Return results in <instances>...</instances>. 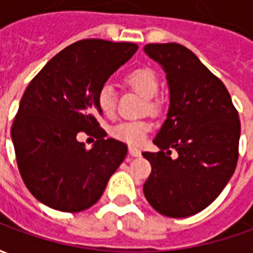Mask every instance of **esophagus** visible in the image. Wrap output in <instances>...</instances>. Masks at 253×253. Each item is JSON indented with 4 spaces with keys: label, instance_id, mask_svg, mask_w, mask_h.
<instances>
[{
    "label": "esophagus",
    "instance_id": "obj_1",
    "mask_svg": "<svg viewBox=\"0 0 253 253\" xmlns=\"http://www.w3.org/2000/svg\"><path fill=\"white\" fill-rule=\"evenodd\" d=\"M128 153L131 154V156H134V157H138V156H141V150L138 148H135V146H130V148H128Z\"/></svg>",
    "mask_w": 253,
    "mask_h": 253
}]
</instances>
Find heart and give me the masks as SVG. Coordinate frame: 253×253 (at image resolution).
Listing matches in <instances>:
<instances>
[{
    "mask_svg": "<svg viewBox=\"0 0 253 253\" xmlns=\"http://www.w3.org/2000/svg\"><path fill=\"white\" fill-rule=\"evenodd\" d=\"M126 84L148 100V110L150 112L156 111V104L152 101V99L159 93L160 81L152 69L141 67L137 70H132L130 74H127ZM97 104L100 110L103 111V114L108 116L112 115L116 108L115 89L108 84L103 85L97 93ZM150 128L152 126L146 121H123L111 127L110 132L118 141L130 145H139L145 141Z\"/></svg>",
    "mask_w": 253,
    "mask_h": 253,
    "instance_id": "b5f03b06",
    "label": "heart"
}]
</instances>
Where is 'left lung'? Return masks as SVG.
<instances>
[{
  "label": "left lung",
  "mask_w": 253,
  "mask_h": 253,
  "mask_svg": "<svg viewBox=\"0 0 253 253\" xmlns=\"http://www.w3.org/2000/svg\"><path fill=\"white\" fill-rule=\"evenodd\" d=\"M143 50L163 66L169 86V110L153 139L160 152L142 153L152 165L143 194L160 214L190 217L215 201L233 175L239 112L222 81L187 47L150 43Z\"/></svg>",
  "instance_id": "obj_1"
}]
</instances>
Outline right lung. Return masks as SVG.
I'll return each instance as SVG.
<instances>
[{
  "instance_id": "right-lung-1",
  "label": "right lung",
  "mask_w": 253,
  "mask_h": 253,
  "mask_svg": "<svg viewBox=\"0 0 253 253\" xmlns=\"http://www.w3.org/2000/svg\"><path fill=\"white\" fill-rule=\"evenodd\" d=\"M137 50L135 43L76 42L51 58L25 89L10 134L24 184L46 206L86 210L123 163L127 145L105 139L96 121L101 115L97 93ZM80 131H96L93 148L78 142Z\"/></svg>"
}]
</instances>
